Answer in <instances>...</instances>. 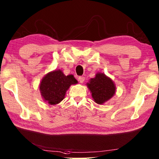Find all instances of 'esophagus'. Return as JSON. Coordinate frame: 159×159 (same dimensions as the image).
<instances>
[{"mask_svg": "<svg viewBox=\"0 0 159 159\" xmlns=\"http://www.w3.org/2000/svg\"><path fill=\"white\" fill-rule=\"evenodd\" d=\"M78 80H79V81L80 83H83V82H84V80H85V77L84 76H79V79H78Z\"/></svg>", "mask_w": 159, "mask_h": 159, "instance_id": "esophagus-1", "label": "esophagus"}]
</instances>
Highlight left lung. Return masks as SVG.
<instances>
[{
  "instance_id": "1",
  "label": "left lung",
  "mask_w": 159,
  "mask_h": 159,
  "mask_svg": "<svg viewBox=\"0 0 159 159\" xmlns=\"http://www.w3.org/2000/svg\"><path fill=\"white\" fill-rule=\"evenodd\" d=\"M87 85L92 92V98L98 104H102L111 99L115 92L112 80L102 73L97 74Z\"/></svg>"
}]
</instances>
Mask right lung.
<instances>
[{
    "mask_svg": "<svg viewBox=\"0 0 159 159\" xmlns=\"http://www.w3.org/2000/svg\"><path fill=\"white\" fill-rule=\"evenodd\" d=\"M77 83L73 75L65 76L61 70H57L50 72L43 78L39 89L44 101L51 105H55L63 100L70 86Z\"/></svg>",
    "mask_w": 159,
    "mask_h": 159,
    "instance_id": "add662e5",
    "label": "right lung"
}]
</instances>
